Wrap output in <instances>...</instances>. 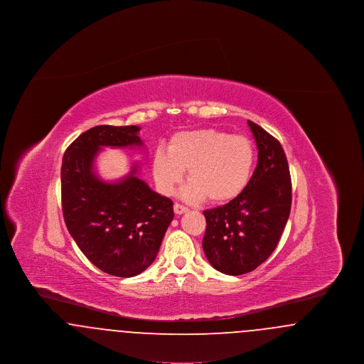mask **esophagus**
<instances>
[{"instance_id": "34e87169", "label": "esophagus", "mask_w": 364, "mask_h": 364, "mask_svg": "<svg viewBox=\"0 0 364 364\" xmlns=\"http://www.w3.org/2000/svg\"><path fill=\"white\" fill-rule=\"evenodd\" d=\"M173 210L176 214H183V213H187V211H188V208H186V206L180 205V203H174Z\"/></svg>"}]
</instances>
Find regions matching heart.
<instances>
[{
    "instance_id": "b5f03b06",
    "label": "heart",
    "mask_w": 364,
    "mask_h": 364,
    "mask_svg": "<svg viewBox=\"0 0 364 364\" xmlns=\"http://www.w3.org/2000/svg\"><path fill=\"white\" fill-rule=\"evenodd\" d=\"M255 156L254 143L247 136L199 128L174 134L166 150L156 149L151 171L156 188L164 195L173 193L187 171L191 183L183 192L184 198L226 203L248 186Z\"/></svg>"
}]
</instances>
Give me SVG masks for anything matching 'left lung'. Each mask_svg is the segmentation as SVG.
I'll return each instance as SVG.
<instances>
[{
  "label": "left lung",
  "mask_w": 364,
  "mask_h": 364,
  "mask_svg": "<svg viewBox=\"0 0 364 364\" xmlns=\"http://www.w3.org/2000/svg\"><path fill=\"white\" fill-rule=\"evenodd\" d=\"M257 141L258 164L242 193L205 210L203 251L210 264L228 276L252 272L276 250L292 203L288 161L277 139L248 120Z\"/></svg>",
  "instance_id": "left-lung-1"
}]
</instances>
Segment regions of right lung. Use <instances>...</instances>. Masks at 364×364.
I'll return each instance as SVG.
<instances>
[{
  "label": "right lung",
  "mask_w": 364,
  "mask_h": 364,
  "mask_svg": "<svg viewBox=\"0 0 364 364\" xmlns=\"http://www.w3.org/2000/svg\"><path fill=\"white\" fill-rule=\"evenodd\" d=\"M139 129L94 127L70 143L61 166V203L70 236L87 259L116 277L138 276L154 262L174 217L173 202L136 176L138 164L116 183L94 171L102 147L143 146Z\"/></svg>",
  "instance_id": "obj_1"
}]
</instances>
